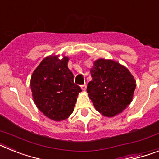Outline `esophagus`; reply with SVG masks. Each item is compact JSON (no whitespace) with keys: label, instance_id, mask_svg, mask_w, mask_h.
I'll use <instances>...</instances> for the list:
<instances>
[{"label":"esophagus","instance_id":"esophagus-1","mask_svg":"<svg viewBox=\"0 0 159 159\" xmlns=\"http://www.w3.org/2000/svg\"><path fill=\"white\" fill-rule=\"evenodd\" d=\"M81 87H82V90H84V91H85V90H86V84H84V85H82V86H81Z\"/></svg>","mask_w":159,"mask_h":159}]
</instances>
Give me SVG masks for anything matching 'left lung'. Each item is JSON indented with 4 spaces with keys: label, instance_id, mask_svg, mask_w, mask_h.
I'll return each mask as SVG.
<instances>
[{
    "label": "left lung",
    "instance_id": "1",
    "mask_svg": "<svg viewBox=\"0 0 159 159\" xmlns=\"http://www.w3.org/2000/svg\"><path fill=\"white\" fill-rule=\"evenodd\" d=\"M90 69L92 80L87 93L94 107L106 117L121 113L132 102L136 88L134 77L127 68L113 60L100 58Z\"/></svg>",
    "mask_w": 159,
    "mask_h": 159
}]
</instances>
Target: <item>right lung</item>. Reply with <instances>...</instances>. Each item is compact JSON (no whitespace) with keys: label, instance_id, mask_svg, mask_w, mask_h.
Instances as JSON below:
<instances>
[{"label":"right lung","instance_id":"add662e5","mask_svg":"<svg viewBox=\"0 0 159 159\" xmlns=\"http://www.w3.org/2000/svg\"><path fill=\"white\" fill-rule=\"evenodd\" d=\"M68 57L51 55L34 69L30 78L34 102L41 112L54 121H61L73 113L78 94L82 92L73 82L68 68Z\"/></svg>","mask_w":159,"mask_h":159}]
</instances>
